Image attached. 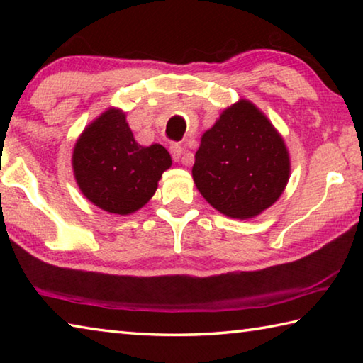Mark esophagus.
Returning <instances> with one entry per match:
<instances>
[{"label": "esophagus", "mask_w": 363, "mask_h": 363, "mask_svg": "<svg viewBox=\"0 0 363 363\" xmlns=\"http://www.w3.org/2000/svg\"><path fill=\"white\" fill-rule=\"evenodd\" d=\"M169 152H171V157H173L174 162H181L182 147H181L179 144H171V145H169Z\"/></svg>", "instance_id": "34e87169"}]
</instances>
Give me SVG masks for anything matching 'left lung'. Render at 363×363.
Instances as JSON below:
<instances>
[{
  "mask_svg": "<svg viewBox=\"0 0 363 363\" xmlns=\"http://www.w3.org/2000/svg\"><path fill=\"white\" fill-rule=\"evenodd\" d=\"M192 176L199 192L219 213L250 219L272 206L285 190L290 155L267 116L240 99L201 136Z\"/></svg>",
  "mask_w": 363,
  "mask_h": 363,
  "instance_id": "obj_1",
  "label": "left lung"
}]
</instances>
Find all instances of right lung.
<instances>
[{
    "label": "right lung",
    "mask_w": 363,
    "mask_h": 363,
    "mask_svg": "<svg viewBox=\"0 0 363 363\" xmlns=\"http://www.w3.org/2000/svg\"><path fill=\"white\" fill-rule=\"evenodd\" d=\"M163 145H139L118 108H108L78 138L72 167L79 190L101 210L131 214L149 201L171 167Z\"/></svg>",
    "instance_id": "right-lung-1"
}]
</instances>
